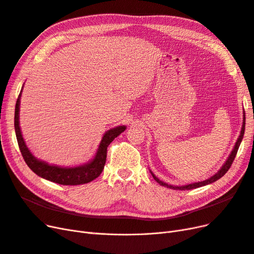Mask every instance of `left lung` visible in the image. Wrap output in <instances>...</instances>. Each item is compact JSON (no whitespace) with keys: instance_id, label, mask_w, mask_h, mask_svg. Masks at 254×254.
Masks as SVG:
<instances>
[{"instance_id":"left-lung-1","label":"left lung","mask_w":254,"mask_h":254,"mask_svg":"<svg viewBox=\"0 0 254 254\" xmlns=\"http://www.w3.org/2000/svg\"><path fill=\"white\" fill-rule=\"evenodd\" d=\"M245 122H246V117H245V112H244L243 127H242V130H241V135H240V137H239V139H238V141H237L236 145H234V148L232 149V152H231V154H230L229 158L227 159V161L225 162V164L222 166L221 170H220L217 174H215L214 176H212L211 178H209V179L205 180V181H202V182H198V183H193V184L184 185V186H173V185H168V184H166V183H164V182L160 181V180H159L158 178H157V177H156V176L151 172V174H152L153 178H154V179H155L159 184H160V185H162V186H164V187H167V189L175 190H193V189H198V187L205 186V185L210 184V183H212V182H214V181L219 180L220 178H222L225 174H226V173L228 172V170L230 168V166H231V164H232V162H233V160H234V158H236V156H237L238 149H239L240 144H241V142H242V139H243L244 133H245Z\"/></svg>"}]
</instances>
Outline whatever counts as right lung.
Masks as SVG:
<instances>
[{
	"label": "right lung",
	"mask_w": 254,
	"mask_h": 254,
	"mask_svg": "<svg viewBox=\"0 0 254 254\" xmlns=\"http://www.w3.org/2000/svg\"><path fill=\"white\" fill-rule=\"evenodd\" d=\"M20 97L21 93L17 97L15 103V111H14V128H15V135L17 139V144L20 147V151L26 164L29 166L30 170L35 173L37 176H40L46 180H49L54 183H59L62 185H79L89 183L101 174L105 167L106 160H107V151L110 143L114 140L117 136H119L124 130L126 127H117L115 128H112L105 134L102 137L100 142L98 152L93 160L82 166L77 167H59L49 165L45 162L37 160L36 158L32 156L29 149L26 146L24 139L21 133L20 126H18V111H20Z\"/></svg>",
	"instance_id": "right-lung-1"
}]
</instances>
